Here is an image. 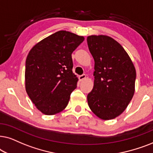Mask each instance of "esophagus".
I'll return each mask as SVG.
<instances>
[{
	"label": "esophagus",
	"instance_id": "esophagus-1",
	"mask_svg": "<svg viewBox=\"0 0 153 153\" xmlns=\"http://www.w3.org/2000/svg\"><path fill=\"white\" fill-rule=\"evenodd\" d=\"M85 78H86V75H85V74H82V75H80V76H79V79H80V80H82Z\"/></svg>",
	"mask_w": 153,
	"mask_h": 153
}]
</instances>
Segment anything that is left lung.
I'll return each mask as SVG.
<instances>
[{
    "instance_id": "8db88e82",
    "label": "left lung",
    "mask_w": 153,
    "mask_h": 153,
    "mask_svg": "<svg viewBox=\"0 0 153 153\" xmlns=\"http://www.w3.org/2000/svg\"><path fill=\"white\" fill-rule=\"evenodd\" d=\"M94 59V87L87 95L91 111L104 120L115 118L129 105L135 91L136 69L119 42L107 36H89Z\"/></svg>"
}]
</instances>
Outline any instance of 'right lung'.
Returning <instances> with one entry per match:
<instances>
[{"mask_svg": "<svg viewBox=\"0 0 153 153\" xmlns=\"http://www.w3.org/2000/svg\"><path fill=\"white\" fill-rule=\"evenodd\" d=\"M84 40L83 36L59 30L38 42L28 52L26 91L45 115H55L68 105L78 80L73 73L71 54Z\"/></svg>", "mask_w": 153, "mask_h": 153, "instance_id": "right-lung-1", "label": "right lung"}]
</instances>
